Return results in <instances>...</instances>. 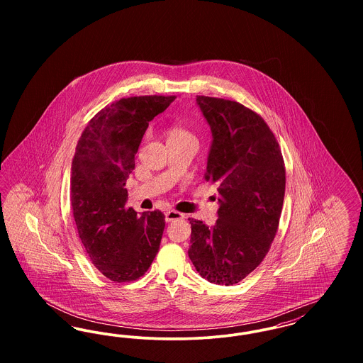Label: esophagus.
<instances>
[{
  "mask_svg": "<svg viewBox=\"0 0 363 363\" xmlns=\"http://www.w3.org/2000/svg\"><path fill=\"white\" fill-rule=\"evenodd\" d=\"M164 216H166V222H167V223L185 218V215L181 213V212H178V211H167V212L164 213Z\"/></svg>",
  "mask_w": 363,
  "mask_h": 363,
  "instance_id": "1",
  "label": "esophagus"
}]
</instances>
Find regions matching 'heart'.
<instances>
[{
	"mask_svg": "<svg viewBox=\"0 0 363 363\" xmlns=\"http://www.w3.org/2000/svg\"><path fill=\"white\" fill-rule=\"evenodd\" d=\"M193 138V135L190 133L189 130H186L185 128L179 126V125H174L169 132H167V138Z\"/></svg>",
	"mask_w": 363,
	"mask_h": 363,
	"instance_id": "obj_1",
	"label": "heart"
}]
</instances>
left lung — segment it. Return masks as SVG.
I'll list each match as a JSON object with an SVG mask.
<instances>
[{
    "mask_svg": "<svg viewBox=\"0 0 363 363\" xmlns=\"http://www.w3.org/2000/svg\"><path fill=\"white\" fill-rule=\"evenodd\" d=\"M213 141L204 178L218 186L216 225L189 219V259L215 284L231 286L253 272L271 249L281 215L286 167L275 135L256 111L197 95Z\"/></svg>",
    "mask_w": 363,
    "mask_h": 363,
    "instance_id": "1",
    "label": "left lung"
}]
</instances>
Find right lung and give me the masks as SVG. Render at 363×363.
<instances>
[{
  "label": "right lung",
  "mask_w": 363,
  "mask_h": 363,
  "mask_svg": "<svg viewBox=\"0 0 363 363\" xmlns=\"http://www.w3.org/2000/svg\"><path fill=\"white\" fill-rule=\"evenodd\" d=\"M177 96L122 98L98 111L77 141L72 162L70 204L79 238L104 277L129 283L143 277L164 230L160 211L138 216L126 207V179L148 122Z\"/></svg>",
  "instance_id": "right-lung-1"
}]
</instances>
